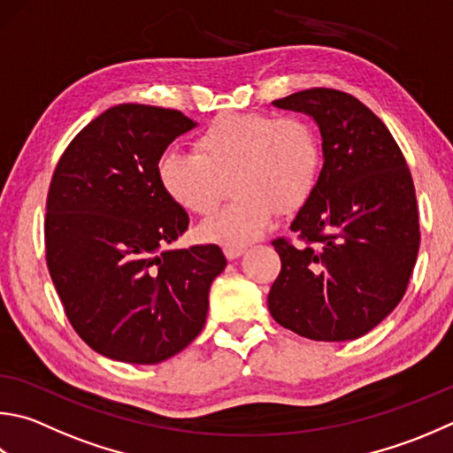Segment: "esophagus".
<instances>
[{"instance_id": "obj_1", "label": "esophagus", "mask_w": 453, "mask_h": 453, "mask_svg": "<svg viewBox=\"0 0 453 453\" xmlns=\"http://www.w3.org/2000/svg\"><path fill=\"white\" fill-rule=\"evenodd\" d=\"M224 253H226L227 259H237L245 253V248H243V245H224Z\"/></svg>"}]
</instances>
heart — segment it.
<instances>
[{"label":"heart","mask_w":453,"mask_h":453,"mask_svg":"<svg viewBox=\"0 0 453 453\" xmlns=\"http://www.w3.org/2000/svg\"><path fill=\"white\" fill-rule=\"evenodd\" d=\"M320 172L319 138L305 120L224 112L196 138V152L168 150L158 162L164 194L194 216H208L232 182L235 198L200 226L205 242L242 245L273 224L277 210H299Z\"/></svg>","instance_id":"b5f03b06"}]
</instances>
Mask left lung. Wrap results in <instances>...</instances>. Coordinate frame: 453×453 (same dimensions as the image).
I'll return each mask as SVG.
<instances>
[{
  "instance_id": "1",
  "label": "left lung",
  "mask_w": 453,
  "mask_h": 453,
  "mask_svg": "<svg viewBox=\"0 0 453 453\" xmlns=\"http://www.w3.org/2000/svg\"><path fill=\"white\" fill-rule=\"evenodd\" d=\"M273 106L315 120L323 168L291 221L307 245L273 242L281 273L269 312L311 341H355L396 309L416 265L412 176L390 130L352 95L309 88Z\"/></svg>"
}]
</instances>
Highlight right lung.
I'll use <instances>...</instances> for the list:
<instances>
[{"label": "right lung", "mask_w": 453, "mask_h": 453, "mask_svg": "<svg viewBox=\"0 0 453 453\" xmlns=\"http://www.w3.org/2000/svg\"><path fill=\"white\" fill-rule=\"evenodd\" d=\"M198 127L180 111L117 104L90 120L57 164L47 196L45 250L73 328L90 349L156 365L202 333L218 245L166 250L188 213L158 182L170 142Z\"/></svg>", "instance_id": "1"}]
</instances>
